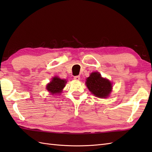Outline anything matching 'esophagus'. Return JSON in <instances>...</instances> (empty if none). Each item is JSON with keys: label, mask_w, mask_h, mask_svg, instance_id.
<instances>
[{"label": "esophagus", "mask_w": 152, "mask_h": 152, "mask_svg": "<svg viewBox=\"0 0 152 152\" xmlns=\"http://www.w3.org/2000/svg\"><path fill=\"white\" fill-rule=\"evenodd\" d=\"M74 79L76 80H79L80 79V76H74Z\"/></svg>", "instance_id": "34e87169"}]
</instances>
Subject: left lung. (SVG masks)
<instances>
[{
    "label": "left lung",
    "instance_id": "8db88e82",
    "mask_svg": "<svg viewBox=\"0 0 152 152\" xmlns=\"http://www.w3.org/2000/svg\"><path fill=\"white\" fill-rule=\"evenodd\" d=\"M86 83L92 94L98 98H107L111 91V83L108 80L102 77L98 72L91 73L87 78Z\"/></svg>",
    "mask_w": 152,
    "mask_h": 152
}]
</instances>
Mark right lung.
Segmentation results:
<instances>
[{"label":"right lung","mask_w":152,"mask_h":152,"mask_svg":"<svg viewBox=\"0 0 152 152\" xmlns=\"http://www.w3.org/2000/svg\"><path fill=\"white\" fill-rule=\"evenodd\" d=\"M66 83V80H61L58 77H54L52 79V82L47 85V89L52 94L60 93L64 88Z\"/></svg>","instance_id":"1"}]
</instances>
